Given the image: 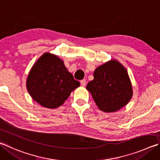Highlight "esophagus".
Wrapping results in <instances>:
<instances>
[{"mask_svg":"<svg viewBox=\"0 0 160 160\" xmlns=\"http://www.w3.org/2000/svg\"><path fill=\"white\" fill-rule=\"evenodd\" d=\"M80 84L82 87H85L86 85V80H80Z\"/></svg>","mask_w":160,"mask_h":160,"instance_id":"34e87169","label":"esophagus"}]
</instances>
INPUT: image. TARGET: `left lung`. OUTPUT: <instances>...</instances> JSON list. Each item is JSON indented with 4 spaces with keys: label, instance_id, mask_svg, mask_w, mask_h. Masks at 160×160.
<instances>
[{
    "label": "left lung",
    "instance_id": "8db88e82",
    "mask_svg": "<svg viewBox=\"0 0 160 160\" xmlns=\"http://www.w3.org/2000/svg\"><path fill=\"white\" fill-rule=\"evenodd\" d=\"M86 89L98 108L106 112H116L125 106L133 96L127 69L116 59H110L95 69L94 80Z\"/></svg>",
    "mask_w": 160,
    "mask_h": 160
}]
</instances>
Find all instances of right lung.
Returning a JSON list of instances; mask_svg holds the SVG:
<instances>
[{
	"label": "right lung",
	"instance_id": "right-lung-1",
	"mask_svg": "<svg viewBox=\"0 0 160 160\" xmlns=\"http://www.w3.org/2000/svg\"><path fill=\"white\" fill-rule=\"evenodd\" d=\"M80 86L63 61L45 52L32 66L27 79V89L32 98L47 108L64 103L71 93Z\"/></svg>",
	"mask_w": 160,
	"mask_h": 160
}]
</instances>
